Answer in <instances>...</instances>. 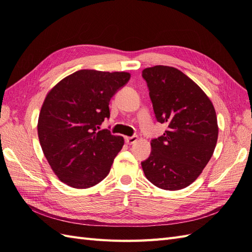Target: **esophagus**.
<instances>
[{
	"instance_id": "1",
	"label": "esophagus",
	"mask_w": 252,
	"mask_h": 252,
	"mask_svg": "<svg viewBox=\"0 0 252 252\" xmlns=\"http://www.w3.org/2000/svg\"><path fill=\"white\" fill-rule=\"evenodd\" d=\"M138 136L136 135H133V136H125V142H126V144H128V145H132V144H134L136 141H138Z\"/></svg>"
}]
</instances>
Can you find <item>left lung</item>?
<instances>
[{"label": "left lung", "instance_id": "left-lung-1", "mask_svg": "<svg viewBox=\"0 0 252 252\" xmlns=\"http://www.w3.org/2000/svg\"><path fill=\"white\" fill-rule=\"evenodd\" d=\"M156 118L167 130L151 141L142 162L145 177L165 190L186 188L199 178L215 151L219 127L213 104L185 73L158 65L142 72Z\"/></svg>", "mask_w": 252, "mask_h": 252}]
</instances>
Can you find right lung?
<instances>
[{
	"label": "right lung",
	"instance_id": "obj_1",
	"mask_svg": "<svg viewBox=\"0 0 252 252\" xmlns=\"http://www.w3.org/2000/svg\"><path fill=\"white\" fill-rule=\"evenodd\" d=\"M129 79V72L83 69L61 80L45 97L37 134L52 171L66 185L86 189L107 177L124 139L97 129L110 116V98Z\"/></svg>",
	"mask_w": 252,
	"mask_h": 252
}]
</instances>
